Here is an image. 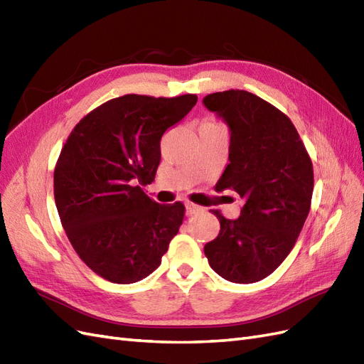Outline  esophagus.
Returning <instances> with one entry per match:
<instances>
[{"label": "esophagus", "instance_id": "1", "mask_svg": "<svg viewBox=\"0 0 364 364\" xmlns=\"http://www.w3.org/2000/svg\"><path fill=\"white\" fill-rule=\"evenodd\" d=\"M198 212H203V207L201 205H196V204H193V203H191V201H188L186 203V215H195V213H198Z\"/></svg>", "mask_w": 364, "mask_h": 364}]
</instances>
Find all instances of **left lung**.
<instances>
[{"label": "left lung", "instance_id": "1", "mask_svg": "<svg viewBox=\"0 0 364 364\" xmlns=\"http://www.w3.org/2000/svg\"><path fill=\"white\" fill-rule=\"evenodd\" d=\"M204 107L230 129L228 160L216 191L244 200L241 216L227 220L204 245L215 273L235 284L272 274L293 250L311 207L313 163L299 132L282 111L244 90L213 92Z\"/></svg>", "mask_w": 364, "mask_h": 364}]
</instances>
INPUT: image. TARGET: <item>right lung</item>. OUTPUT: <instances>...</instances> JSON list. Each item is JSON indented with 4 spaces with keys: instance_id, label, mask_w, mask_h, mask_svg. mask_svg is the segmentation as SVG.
I'll return each mask as SVG.
<instances>
[{
    "instance_id": "obj_1",
    "label": "right lung",
    "mask_w": 364,
    "mask_h": 364,
    "mask_svg": "<svg viewBox=\"0 0 364 364\" xmlns=\"http://www.w3.org/2000/svg\"><path fill=\"white\" fill-rule=\"evenodd\" d=\"M198 97L127 95L92 109L71 131L55 168V201L79 257L112 284H134L161 264L183 224V203L143 192L160 164V140Z\"/></svg>"
}]
</instances>
